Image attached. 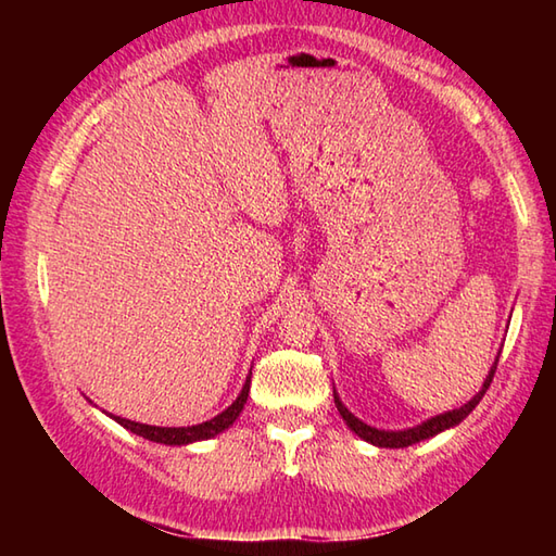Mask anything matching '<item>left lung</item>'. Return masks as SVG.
I'll list each match as a JSON object with an SVG mask.
<instances>
[{"label":"left lung","mask_w":556,"mask_h":556,"mask_svg":"<svg viewBox=\"0 0 556 556\" xmlns=\"http://www.w3.org/2000/svg\"><path fill=\"white\" fill-rule=\"evenodd\" d=\"M497 361H500V358H497ZM497 361H494V365L490 368V372H488V377H485V382H482L480 392H478L473 399H470L468 404H464L460 408H454V410H446V413H442V416H434V418H430V420H425L422 425H416V428H408V430H377V428H370L368 422L358 420L344 404H341V399L337 396V392H334V404H337L339 416L346 420L349 428H351L353 432H356V434L361 437V440L370 442V444H375V446H387V448L410 446V444H416V442L430 440V437L440 434V432H444V430H448V428H454V425H458L460 420H464V418L468 416V413L480 404V399L485 396V392L490 389L494 370H497Z\"/></svg>","instance_id":"left-lung-1"}]
</instances>
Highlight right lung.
<instances>
[{
  "label": "right lung",
  "instance_id": "right-lung-1",
  "mask_svg": "<svg viewBox=\"0 0 556 556\" xmlns=\"http://www.w3.org/2000/svg\"><path fill=\"white\" fill-rule=\"evenodd\" d=\"M248 392H251V377H245V384L241 389V394L236 396V401L229 408H224L219 416L210 418V420L200 422V425H188V428H157V425H143V422H136V420L119 418V416H112V418L119 422L122 428L131 430L138 437H143V440L157 442V444H169V446H184V444H191V442L210 440V437H217L219 432L227 430L229 425H233V420L241 416Z\"/></svg>",
  "mask_w": 556,
  "mask_h": 556
}]
</instances>
